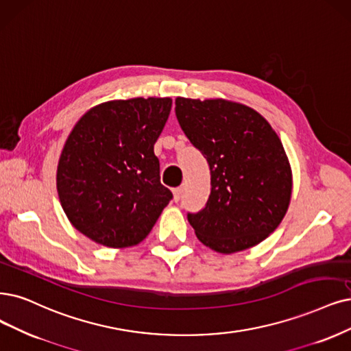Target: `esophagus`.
<instances>
[{
	"mask_svg": "<svg viewBox=\"0 0 351 351\" xmlns=\"http://www.w3.org/2000/svg\"><path fill=\"white\" fill-rule=\"evenodd\" d=\"M180 197H182V188L180 186L173 188V199L178 202L180 199Z\"/></svg>",
	"mask_w": 351,
	"mask_h": 351,
	"instance_id": "1",
	"label": "esophagus"
}]
</instances>
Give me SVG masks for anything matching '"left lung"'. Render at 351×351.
I'll return each mask as SVG.
<instances>
[{
  "label": "left lung",
  "instance_id": "8db88e82",
  "mask_svg": "<svg viewBox=\"0 0 351 351\" xmlns=\"http://www.w3.org/2000/svg\"><path fill=\"white\" fill-rule=\"evenodd\" d=\"M180 128L208 162L211 193L188 221L218 253L241 252L274 232L288 211L292 172L275 130L257 111L226 99L176 98Z\"/></svg>",
  "mask_w": 351,
  "mask_h": 351
}]
</instances>
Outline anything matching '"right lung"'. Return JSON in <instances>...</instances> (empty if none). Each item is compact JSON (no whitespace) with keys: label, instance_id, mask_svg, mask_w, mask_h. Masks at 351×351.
<instances>
[{"label":"right lung","instance_id":"1","mask_svg":"<svg viewBox=\"0 0 351 351\" xmlns=\"http://www.w3.org/2000/svg\"><path fill=\"white\" fill-rule=\"evenodd\" d=\"M171 108V98L108 101L73 127L58 165V193L88 239L112 249L134 245L173 198L153 150Z\"/></svg>","mask_w":351,"mask_h":351}]
</instances>
